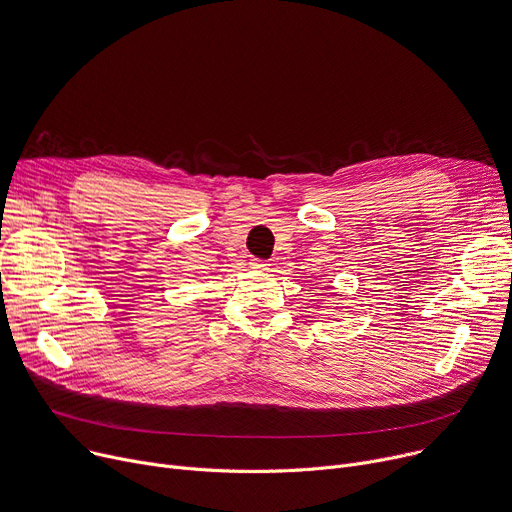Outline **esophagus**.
<instances>
[{"instance_id": "esophagus-1", "label": "esophagus", "mask_w": 512, "mask_h": 512, "mask_svg": "<svg viewBox=\"0 0 512 512\" xmlns=\"http://www.w3.org/2000/svg\"><path fill=\"white\" fill-rule=\"evenodd\" d=\"M251 267L257 271H269V263L263 259H251Z\"/></svg>"}]
</instances>
